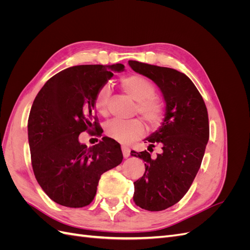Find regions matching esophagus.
I'll return each instance as SVG.
<instances>
[{
    "instance_id": "obj_1",
    "label": "esophagus",
    "mask_w": 250,
    "mask_h": 250,
    "mask_svg": "<svg viewBox=\"0 0 250 250\" xmlns=\"http://www.w3.org/2000/svg\"><path fill=\"white\" fill-rule=\"evenodd\" d=\"M122 152H123V156L125 158L129 157V155H130V149L128 148V147H126V146H123L122 147Z\"/></svg>"
}]
</instances>
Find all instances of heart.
I'll list each match as a JSON object with an SVG mask.
<instances>
[{"label":"heart","mask_w":250,"mask_h":250,"mask_svg":"<svg viewBox=\"0 0 250 250\" xmlns=\"http://www.w3.org/2000/svg\"><path fill=\"white\" fill-rule=\"evenodd\" d=\"M120 85L124 92L137 101V112L151 127L160 126L165 118V103L155 96V85L146 77L139 74H131L120 80ZM110 87L102 85L95 98L96 109L101 115H106L110 100ZM145 131V127L141 120H112L105 126V133L109 138L121 144H128L141 138Z\"/></svg>","instance_id":"b5f03b06"}]
</instances>
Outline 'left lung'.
I'll list each match as a JSON object with an SVG mask.
<instances>
[{"label":"left lung","mask_w":250,"mask_h":250,"mask_svg":"<svg viewBox=\"0 0 250 250\" xmlns=\"http://www.w3.org/2000/svg\"><path fill=\"white\" fill-rule=\"evenodd\" d=\"M128 63L134 72L156 83L166 102L162 126L146 139L150 143L148 150L158 144L162 152L153 158L146 150L131 151L132 156L145 162V173L133 184V201L144 209L158 211L184 197L200 168L209 137L208 109L198 89L184 73L135 60Z\"/></svg>","instance_id":"obj_1"}]
</instances>
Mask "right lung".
<instances>
[{
  "label": "right lung",
  "instance_id": "1",
  "mask_svg": "<svg viewBox=\"0 0 250 250\" xmlns=\"http://www.w3.org/2000/svg\"><path fill=\"white\" fill-rule=\"evenodd\" d=\"M124 67L121 63L67 67L50 78L35 97L28 119L32 168L43 192L60 206H88L102 174L123 161L115 140L102 138L87 147L79 142V134L99 132L96 95Z\"/></svg>",
  "mask_w": 250,
  "mask_h": 250
}]
</instances>
